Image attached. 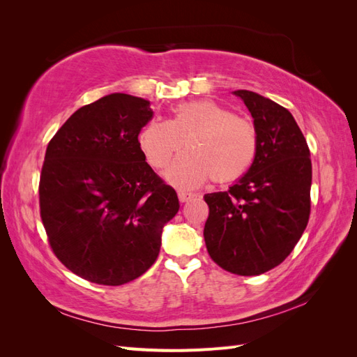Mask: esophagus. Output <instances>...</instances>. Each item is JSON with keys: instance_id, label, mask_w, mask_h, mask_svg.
<instances>
[{"instance_id": "34e87169", "label": "esophagus", "mask_w": 357, "mask_h": 357, "mask_svg": "<svg viewBox=\"0 0 357 357\" xmlns=\"http://www.w3.org/2000/svg\"><path fill=\"white\" fill-rule=\"evenodd\" d=\"M198 195L197 193H192V192H185V190H180L178 192V199H180V202H188V201H190V199H193V198H197Z\"/></svg>"}]
</instances>
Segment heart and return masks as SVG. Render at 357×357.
<instances>
[{"instance_id":"b5f03b06","label":"heart","mask_w":357,"mask_h":357,"mask_svg":"<svg viewBox=\"0 0 357 357\" xmlns=\"http://www.w3.org/2000/svg\"><path fill=\"white\" fill-rule=\"evenodd\" d=\"M138 143L155 168L167 167L186 144L189 152L172 162L164 176L172 186L190 189L210 178L222 185L241 178L256 159L259 138L247 119L215 101L199 100L177 105L171 121H150Z\"/></svg>"}]
</instances>
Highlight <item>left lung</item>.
Wrapping results in <instances>:
<instances>
[{"mask_svg":"<svg viewBox=\"0 0 357 357\" xmlns=\"http://www.w3.org/2000/svg\"><path fill=\"white\" fill-rule=\"evenodd\" d=\"M253 117L257 155L226 192L204 195V240L225 271L259 275L282 264L310 219V149L291 113L252 91H235Z\"/></svg>","mask_w":357,"mask_h":357,"instance_id":"left-lung-1","label":"left lung"}]
</instances>
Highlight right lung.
Returning a JSON list of instances; mask_svg holds the SVG:
<instances>
[{
    "label": "right lung",
    "mask_w": 357,
    "mask_h": 357,
    "mask_svg": "<svg viewBox=\"0 0 357 357\" xmlns=\"http://www.w3.org/2000/svg\"><path fill=\"white\" fill-rule=\"evenodd\" d=\"M152 117L147 100L110 93L73 113L47 146L41 220L55 256L91 283L121 286L143 275L180 208L138 143Z\"/></svg>",
    "instance_id": "right-lung-1"
}]
</instances>
